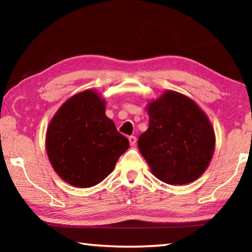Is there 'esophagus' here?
<instances>
[{"instance_id":"1","label":"esophagus","mask_w":252,"mask_h":252,"mask_svg":"<svg viewBox=\"0 0 252 252\" xmlns=\"http://www.w3.org/2000/svg\"><path fill=\"white\" fill-rule=\"evenodd\" d=\"M129 142H130V144H131L132 147L134 146L135 142H136V138H135L134 135H131V136H129Z\"/></svg>"}]
</instances>
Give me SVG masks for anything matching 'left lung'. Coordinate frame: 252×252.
<instances>
[{
  "instance_id": "1",
  "label": "left lung",
  "mask_w": 252,
  "mask_h": 252,
  "mask_svg": "<svg viewBox=\"0 0 252 252\" xmlns=\"http://www.w3.org/2000/svg\"><path fill=\"white\" fill-rule=\"evenodd\" d=\"M149 127L138 147L153 176L168 185H187L202 176L212 159L215 130L195 102L165 91L147 106Z\"/></svg>"
}]
</instances>
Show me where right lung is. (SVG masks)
<instances>
[{
  "label": "right lung",
  "mask_w": 252,
  "mask_h": 252,
  "mask_svg": "<svg viewBox=\"0 0 252 252\" xmlns=\"http://www.w3.org/2000/svg\"><path fill=\"white\" fill-rule=\"evenodd\" d=\"M129 146V140L105 116V100L94 90L67 99L46 130L51 165L62 180L76 188L103 181Z\"/></svg>",
  "instance_id": "1"
}]
</instances>
